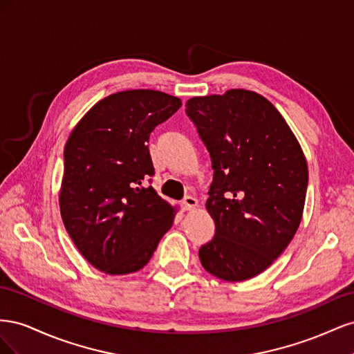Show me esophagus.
Wrapping results in <instances>:
<instances>
[{"instance_id": "1", "label": "esophagus", "mask_w": 354, "mask_h": 354, "mask_svg": "<svg viewBox=\"0 0 354 354\" xmlns=\"http://www.w3.org/2000/svg\"><path fill=\"white\" fill-rule=\"evenodd\" d=\"M198 207V199L194 196H186L183 199V209L185 211H192Z\"/></svg>"}]
</instances>
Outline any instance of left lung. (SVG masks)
I'll list each match as a JSON object with an SVG mask.
<instances>
[{"instance_id":"8db88e82","label":"left lung","mask_w":354,"mask_h":354,"mask_svg":"<svg viewBox=\"0 0 354 354\" xmlns=\"http://www.w3.org/2000/svg\"><path fill=\"white\" fill-rule=\"evenodd\" d=\"M186 113L214 169L207 209L216 234L201 246L199 260L218 279H251L285 251L299 226L306 156L279 111L255 91L192 97Z\"/></svg>"}]
</instances>
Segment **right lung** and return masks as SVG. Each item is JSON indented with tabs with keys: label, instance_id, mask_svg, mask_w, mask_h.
I'll return each mask as SVG.
<instances>
[{
	"label": "right lung",
	"instance_id": "obj_1",
	"mask_svg": "<svg viewBox=\"0 0 354 354\" xmlns=\"http://www.w3.org/2000/svg\"><path fill=\"white\" fill-rule=\"evenodd\" d=\"M180 106L162 91H120L95 103L72 130L63 153L60 214L95 269H143L173 224L176 208L143 183L155 174L149 136Z\"/></svg>",
	"mask_w": 354,
	"mask_h": 354
}]
</instances>
